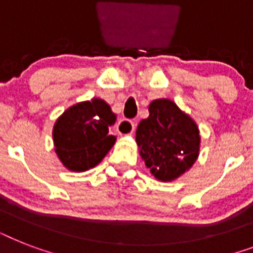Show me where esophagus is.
<instances>
[{
	"label": "esophagus",
	"mask_w": 253,
	"mask_h": 253,
	"mask_svg": "<svg viewBox=\"0 0 253 253\" xmlns=\"http://www.w3.org/2000/svg\"><path fill=\"white\" fill-rule=\"evenodd\" d=\"M135 130V123L130 119H121L117 125V131L121 135H131Z\"/></svg>",
	"instance_id": "1"
}]
</instances>
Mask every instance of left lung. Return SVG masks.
Segmentation results:
<instances>
[{"mask_svg":"<svg viewBox=\"0 0 253 253\" xmlns=\"http://www.w3.org/2000/svg\"><path fill=\"white\" fill-rule=\"evenodd\" d=\"M150 117L136 130L140 156L160 181H172L186 172L200 154V131L196 122L170 99H155Z\"/></svg>","mask_w":253,"mask_h":253,"instance_id":"1","label":"left lung"}]
</instances>
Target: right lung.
Returning a JSON list of instances; mask_svg holds the SVG:
<instances>
[{
	"label": "right lung",
	"mask_w": 253,
	"mask_h": 253,
	"mask_svg": "<svg viewBox=\"0 0 253 253\" xmlns=\"http://www.w3.org/2000/svg\"><path fill=\"white\" fill-rule=\"evenodd\" d=\"M115 122L110 106L98 98L77 103L65 110L53 126V143L65 168L84 172L102 160L114 146L109 126Z\"/></svg>",
	"instance_id": "1"
}]
</instances>
